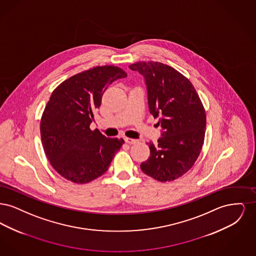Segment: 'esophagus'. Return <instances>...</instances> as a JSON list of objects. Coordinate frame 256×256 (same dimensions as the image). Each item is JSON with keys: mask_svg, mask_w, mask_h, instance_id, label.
I'll return each mask as SVG.
<instances>
[{"mask_svg": "<svg viewBox=\"0 0 256 256\" xmlns=\"http://www.w3.org/2000/svg\"><path fill=\"white\" fill-rule=\"evenodd\" d=\"M124 141H126V143H128V144H135V143H137V140H136V139L128 138V137H126V138H124Z\"/></svg>", "mask_w": 256, "mask_h": 256, "instance_id": "obj_1", "label": "esophagus"}]
</instances>
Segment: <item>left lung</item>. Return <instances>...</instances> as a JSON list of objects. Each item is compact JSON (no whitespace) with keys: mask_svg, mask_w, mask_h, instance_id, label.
<instances>
[{"mask_svg":"<svg viewBox=\"0 0 256 256\" xmlns=\"http://www.w3.org/2000/svg\"><path fill=\"white\" fill-rule=\"evenodd\" d=\"M145 76L150 112L159 117L162 136L146 143L150 156L141 170L161 182H172L190 170L204 146L206 115L191 82L169 65L139 61L130 65Z\"/></svg>","mask_w":256,"mask_h":256,"instance_id":"left-lung-1","label":"left lung"}]
</instances>
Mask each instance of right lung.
<instances>
[{"label":"right lung","mask_w":256,"mask_h":256,"mask_svg":"<svg viewBox=\"0 0 256 256\" xmlns=\"http://www.w3.org/2000/svg\"><path fill=\"white\" fill-rule=\"evenodd\" d=\"M128 74L114 65L96 66L74 74L52 93L40 121L42 146L52 167L74 183L104 174L124 140L91 130L95 110L108 86Z\"/></svg>","instance_id":"add662e5"}]
</instances>
